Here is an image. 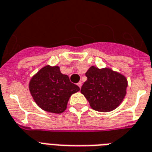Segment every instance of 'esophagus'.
Here are the masks:
<instances>
[{
  "instance_id": "obj_1",
  "label": "esophagus",
  "mask_w": 152,
  "mask_h": 152,
  "mask_svg": "<svg viewBox=\"0 0 152 152\" xmlns=\"http://www.w3.org/2000/svg\"><path fill=\"white\" fill-rule=\"evenodd\" d=\"M77 86H78V87H79V88H81L82 86V82H78V83H77Z\"/></svg>"
}]
</instances>
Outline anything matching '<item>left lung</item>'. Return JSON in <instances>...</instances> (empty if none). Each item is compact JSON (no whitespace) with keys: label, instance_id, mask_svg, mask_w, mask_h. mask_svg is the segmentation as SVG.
Wrapping results in <instances>:
<instances>
[{"label":"left lung","instance_id":"8db88e82","mask_svg":"<svg viewBox=\"0 0 152 152\" xmlns=\"http://www.w3.org/2000/svg\"><path fill=\"white\" fill-rule=\"evenodd\" d=\"M87 80L81 93L93 109L110 112L119 106L126 95L128 81L124 75L109 68L98 69L92 66L86 73Z\"/></svg>","mask_w":152,"mask_h":152}]
</instances>
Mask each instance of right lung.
<instances>
[{
  "label": "right lung",
  "mask_w": 152,
  "mask_h": 152,
  "mask_svg": "<svg viewBox=\"0 0 152 152\" xmlns=\"http://www.w3.org/2000/svg\"><path fill=\"white\" fill-rule=\"evenodd\" d=\"M29 90L39 107L46 112L62 113L70 96L79 91L67 75L60 72L58 66H46L31 77Z\"/></svg>",
  "instance_id": "right-lung-1"
}]
</instances>
